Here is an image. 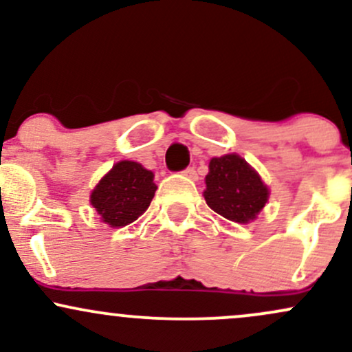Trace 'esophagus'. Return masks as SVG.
I'll list each match as a JSON object with an SVG mask.
<instances>
[{
  "mask_svg": "<svg viewBox=\"0 0 352 352\" xmlns=\"http://www.w3.org/2000/svg\"><path fill=\"white\" fill-rule=\"evenodd\" d=\"M182 173H184L185 177H188L190 180H197V179H199V173H197V170H195V168H193V167L185 168V170L182 172Z\"/></svg>",
  "mask_w": 352,
  "mask_h": 352,
  "instance_id": "34e87169",
  "label": "esophagus"
}]
</instances>
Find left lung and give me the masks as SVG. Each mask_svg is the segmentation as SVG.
<instances>
[{
  "mask_svg": "<svg viewBox=\"0 0 352 352\" xmlns=\"http://www.w3.org/2000/svg\"><path fill=\"white\" fill-rule=\"evenodd\" d=\"M205 184L204 197L208 207L236 223L254 220L270 197V190L258 172L236 153L213 157Z\"/></svg>",
  "mask_w": 352,
  "mask_h": 352,
  "instance_id": "left-lung-1",
  "label": "left lung"
}]
</instances>
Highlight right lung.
<instances>
[{
    "instance_id": "right-lung-1",
    "label": "right lung",
    "mask_w": 352,
    "mask_h": 352,
    "mask_svg": "<svg viewBox=\"0 0 352 352\" xmlns=\"http://www.w3.org/2000/svg\"><path fill=\"white\" fill-rule=\"evenodd\" d=\"M155 190L151 170L132 160H120L92 190L91 205L104 223L122 228L148 208Z\"/></svg>"
}]
</instances>
